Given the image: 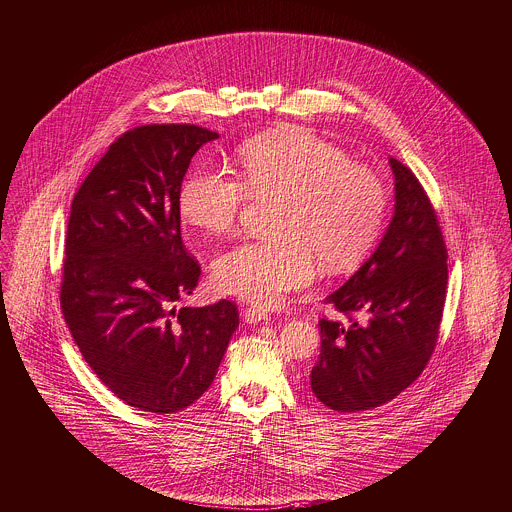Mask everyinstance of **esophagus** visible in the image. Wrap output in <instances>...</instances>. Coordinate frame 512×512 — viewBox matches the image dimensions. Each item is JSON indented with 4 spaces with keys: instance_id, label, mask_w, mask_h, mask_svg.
<instances>
[{
    "instance_id": "esophagus-1",
    "label": "esophagus",
    "mask_w": 512,
    "mask_h": 512,
    "mask_svg": "<svg viewBox=\"0 0 512 512\" xmlns=\"http://www.w3.org/2000/svg\"><path fill=\"white\" fill-rule=\"evenodd\" d=\"M243 319L247 323H259V321L271 319V313L263 307H247V309H243Z\"/></svg>"
}]
</instances>
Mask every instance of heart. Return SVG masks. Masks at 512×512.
Here are the masks:
<instances>
[{"label":"heart","instance_id":"1","mask_svg":"<svg viewBox=\"0 0 512 512\" xmlns=\"http://www.w3.org/2000/svg\"><path fill=\"white\" fill-rule=\"evenodd\" d=\"M239 168L241 177L199 166L179 193L183 221L207 235L231 233L251 199H277L271 231L279 237L217 257L223 293L273 305L313 281L317 259L327 271H346L378 241L388 209L382 179L315 132L293 126L253 136L239 148Z\"/></svg>","mask_w":512,"mask_h":512}]
</instances>
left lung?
<instances>
[{
	"label": "left lung",
	"mask_w": 512,
	"mask_h": 512,
	"mask_svg": "<svg viewBox=\"0 0 512 512\" xmlns=\"http://www.w3.org/2000/svg\"><path fill=\"white\" fill-rule=\"evenodd\" d=\"M396 209L374 255L327 303L344 319H319L321 352L311 392L337 412L394 400L426 368L446 301L448 253L436 211L412 170L390 158Z\"/></svg>",
	"instance_id": "1"
}]
</instances>
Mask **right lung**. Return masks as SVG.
<instances>
[{"label":"right lung","instance_id":"1","mask_svg":"<svg viewBox=\"0 0 512 512\" xmlns=\"http://www.w3.org/2000/svg\"><path fill=\"white\" fill-rule=\"evenodd\" d=\"M219 134L144 124L120 134L74 195L60 307L86 364L124 404L173 414L213 384L237 305L175 303L201 265L181 237L179 193L195 152Z\"/></svg>","mask_w":512,"mask_h":512}]
</instances>
